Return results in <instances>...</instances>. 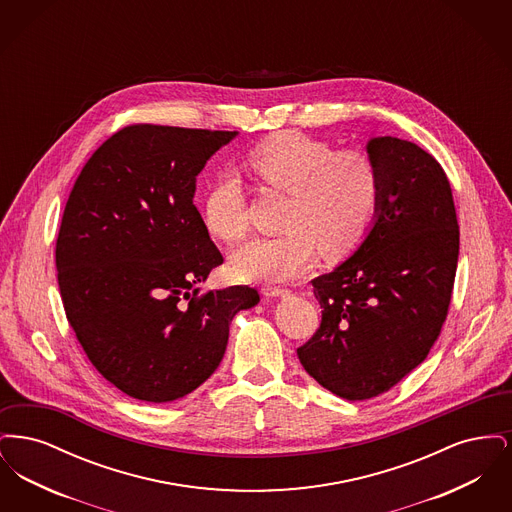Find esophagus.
<instances>
[{"instance_id":"34e87169","label":"esophagus","mask_w":512,"mask_h":512,"mask_svg":"<svg viewBox=\"0 0 512 512\" xmlns=\"http://www.w3.org/2000/svg\"><path fill=\"white\" fill-rule=\"evenodd\" d=\"M263 295H267V297H286V295H290V292L284 290V288H272V286H267V288H263Z\"/></svg>"}]
</instances>
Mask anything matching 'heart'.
<instances>
[{"label": "heart", "instance_id": "1", "mask_svg": "<svg viewBox=\"0 0 512 512\" xmlns=\"http://www.w3.org/2000/svg\"><path fill=\"white\" fill-rule=\"evenodd\" d=\"M247 167L272 190L290 195L280 236L238 247L232 270L255 282H286L324 259L349 255L365 240L380 199L374 163L359 151H338L301 132H280L253 147ZM203 222L222 242H238L247 230L244 190L224 172L203 197Z\"/></svg>", "mask_w": 512, "mask_h": 512}]
</instances>
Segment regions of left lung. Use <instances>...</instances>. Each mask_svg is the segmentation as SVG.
Here are the masks:
<instances>
[{
    "mask_svg": "<svg viewBox=\"0 0 512 512\" xmlns=\"http://www.w3.org/2000/svg\"><path fill=\"white\" fill-rule=\"evenodd\" d=\"M380 199L361 245L313 280L322 320L297 349L303 368L347 401L390 390L420 365L447 317L459 222L449 180L422 147L393 136L366 144Z\"/></svg>",
    "mask_w": 512,
    "mask_h": 512,
    "instance_id": "obj_1",
    "label": "left lung"
}]
</instances>
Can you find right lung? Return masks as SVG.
<instances>
[{"instance_id": "right-lung-1", "label": "right lung", "mask_w": 512, "mask_h": 512, "mask_svg": "<svg viewBox=\"0 0 512 512\" xmlns=\"http://www.w3.org/2000/svg\"><path fill=\"white\" fill-rule=\"evenodd\" d=\"M238 132L134 124L84 165L65 205L55 267L65 313L99 374L169 403L220 365L255 288L197 295L222 265L194 205L197 174Z\"/></svg>"}]
</instances>
